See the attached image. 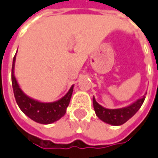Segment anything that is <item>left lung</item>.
Listing matches in <instances>:
<instances>
[{
    "label": "left lung",
    "instance_id": "left-lung-1",
    "mask_svg": "<svg viewBox=\"0 0 158 158\" xmlns=\"http://www.w3.org/2000/svg\"><path fill=\"white\" fill-rule=\"evenodd\" d=\"M144 99L145 94L140 98H138V100L133 102L132 104L119 109L105 108L96 101L94 97L93 98V103L96 115L99 119L111 125H121L127 122L131 117L136 114V112L142 106Z\"/></svg>",
    "mask_w": 158,
    "mask_h": 158
}]
</instances>
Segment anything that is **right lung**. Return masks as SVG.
<instances>
[{"label":"right lung","mask_w":158,"mask_h":158,"mask_svg":"<svg viewBox=\"0 0 158 158\" xmlns=\"http://www.w3.org/2000/svg\"><path fill=\"white\" fill-rule=\"evenodd\" d=\"M16 54L13 60L12 65V85L16 103L22 112L29 118L39 124H49L60 119L66 112V108L70 103L71 97L73 91V85L64 97L59 100L49 103H44L28 97L20 89L15 76V65Z\"/></svg>","instance_id":"obj_1"}]
</instances>
